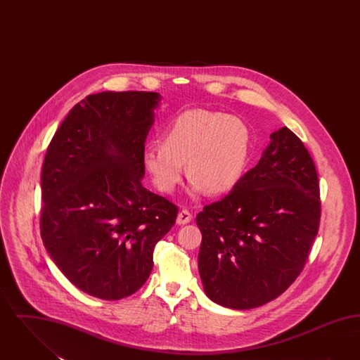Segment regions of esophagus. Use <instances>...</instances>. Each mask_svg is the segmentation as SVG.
Instances as JSON below:
<instances>
[{"label": "esophagus", "mask_w": 360, "mask_h": 360, "mask_svg": "<svg viewBox=\"0 0 360 360\" xmlns=\"http://www.w3.org/2000/svg\"><path fill=\"white\" fill-rule=\"evenodd\" d=\"M193 220V216H191V213L186 210V209H184V210H181L179 213H178V216H176V224H179V225H185V224L190 223Z\"/></svg>", "instance_id": "1"}]
</instances>
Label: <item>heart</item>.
Here are the masks:
<instances>
[{
  "label": "heart",
  "mask_w": 360,
  "mask_h": 360,
  "mask_svg": "<svg viewBox=\"0 0 360 360\" xmlns=\"http://www.w3.org/2000/svg\"><path fill=\"white\" fill-rule=\"evenodd\" d=\"M162 144H147L141 162L155 186L172 193L186 170L188 193L221 194L239 182L251 150L244 121L204 109H190L166 127Z\"/></svg>",
  "instance_id": "obj_1"
}]
</instances>
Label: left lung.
Returning <instances> with one entry per match:
<instances>
[{"instance_id":"8db88e82","label":"left lung","mask_w":360,"mask_h":360,"mask_svg":"<svg viewBox=\"0 0 360 360\" xmlns=\"http://www.w3.org/2000/svg\"><path fill=\"white\" fill-rule=\"evenodd\" d=\"M270 139L257 166L195 219L204 291L225 308H257L279 297L302 271L319 231L311 156L288 127Z\"/></svg>"}]
</instances>
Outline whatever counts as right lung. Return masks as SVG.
Here are the masks:
<instances>
[{
	"label": "right lung",
	"mask_w": 360,
	"mask_h": 360,
	"mask_svg": "<svg viewBox=\"0 0 360 360\" xmlns=\"http://www.w3.org/2000/svg\"><path fill=\"white\" fill-rule=\"evenodd\" d=\"M162 96L103 91L74 105L56 129L41 170L40 232L70 282L121 300L151 274L155 245L178 207L143 186L141 153Z\"/></svg>",
	"instance_id": "1"
}]
</instances>
